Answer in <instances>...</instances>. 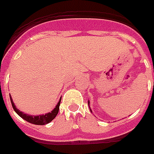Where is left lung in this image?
<instances>
[{
    "label": "left lung",
    "instance_id": "8db88e82",
    "mask_svg": "<svg viewBox=\"0 0 154 154\" xmlns=\"http://www.w3.org/2000/svg\"><path fill=\"white\" fill-rule=\"evenodd\" d=\"M88 104H89V102H88ZM89 109H90V108H89ZM90 110H91V109H90Z\"/></svg>",
    "mask_w": 154,
    "mask_h": 154
}]
</instances>
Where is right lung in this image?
I'll use <instances>...</instances> for the list:
<instances>
[{"mask_svg":"<svg viewBox=\"0 0 154 154\" xmlns=\"http://www.w3.org/2000/svg\"><path fill=\"white\" fill-rule=\"evenodd\" d=\"M10 99H11V105H12L13 109H14L15 112L19 115L20 117H21L23 119L26 120L27 122H29L30 124H36V125H45V124H49L50 122L53 120L54 118L56 117L58 113H59L60 104V101H61V98H60V101L58 102L57 105L50 113H47V114H42V115L34 116V115H29V114H24L23 112L20 111L19 109H17L16 105H15V103L13 102L12 99H11V97H10Z\"/></svg>","mask_w":154,"mask_h":154,"instance_id":"add662e5","label":"right lung"}]
</instances>
